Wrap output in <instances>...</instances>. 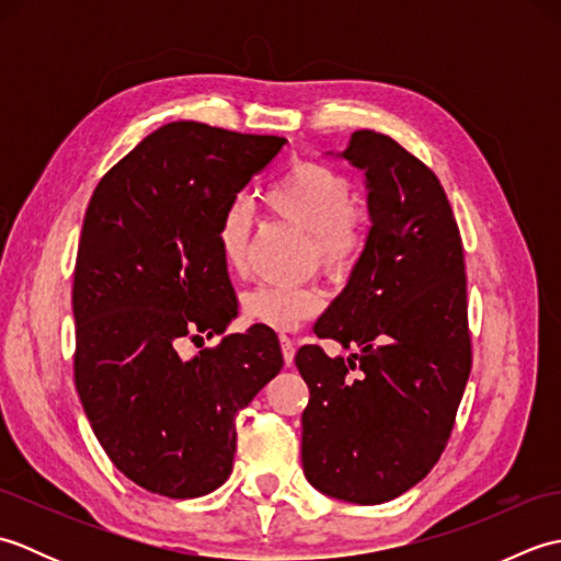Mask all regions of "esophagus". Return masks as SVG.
<instances>
[{
    "mask_svg": "<svg viewBox=\"0 0 561 561\" xmlns=\"http://www.w3.org/2000/svg\"><path fill=\"white\" fill-rule=\"evenodd\" d=\"M282 342V356H284V364H291L294 362V354H296V347H294V340L289 335H282L279 337Z\"/></svg>",
    "mask_w": 561,
    "mask_h": 561,
    "instance_id": "esophagus-1",
    "label": "esophagus"
}]
</instances>
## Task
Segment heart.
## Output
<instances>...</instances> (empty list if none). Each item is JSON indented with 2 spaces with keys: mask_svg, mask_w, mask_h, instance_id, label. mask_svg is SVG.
Listing matches in <instances>:
<instances>
[{
  "mask_svg": "<svg viewBox=\"0 0 561 561\" xmlns=\"http://www.w3.org/2000/svg\"><path fill=\"white\" fill-rule=\"evenodd\" d=\"M267 205L284 219L311 233L320 265L332 274H350L366 245V221L350 207L347 178L318 161L294 163L265 193ZM250 236V211L241 199L224 209L217 243L229 270H241ZM323 308V294L311 287L262 284L243 296V313L272 330H294Z\"/></svg>",
  "mask_w": 561,
  "mask_h": 561,
  "instance_id": "1",
  "label": "heart"
}]
</instances>
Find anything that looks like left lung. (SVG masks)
I'll list each match as a JSON object with an SVG mask.
<instances>
[{"mask_svg": "<svg viewBox=\"0 0 561 561\" xmlns=\"http://www.w3.org/2000/svg\"><path fill=\"white\" fill-rule=\"evenodd\" d=\"M364 173L371 229L313 332L356 354L296 352L311 398L301 462L318 492L383 504L434 468L470 376L468 284L458 224L438 178L396 139L356 129L325 151Z\"/></svg>", "mask_w": 561, "mask_h": 561, "instance_id": "obj_1", "label": "left lung"}]
</instances>
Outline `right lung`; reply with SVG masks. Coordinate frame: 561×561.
Instances as JSON below:
<instances>
[{"label": "right lung", "instance_id": "obj_1", "mask_svg": "<svg viewBox=\"0 0 561 561\" xmlns=\"http://www.w3.org/2000/svg\"><path fill=\"white\" fill-rule=\"evenodd\" d=\"M284 145L178 121L93 190L71 289L75 383L115 468L153 494L193 499L221 486L236 414L284 364L277 335L260 323L193 359L178 354L183 340L221 335L238 316L219 221Z\"/></svg>", "mask_w": 561, "mask_h": 561}]
</instances>
